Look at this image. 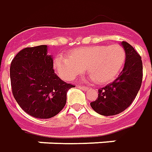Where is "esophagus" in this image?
<instances>
[{
    "label": "esophagus",
    "mask_w": 152,
    "mask_h": 152,
    "mask_svg": "<svg viewBox=\"0 0 152 152\" xmlns=\"http://www.w3.org/2000/svg\"><path fill=\"white\" fill-rule=\"evenodd\" d=\"M77 88H80V89H83V91H86V90L88 89V87H87V86H81V85H78Z\"/></svg>",
    "instance_id": "esophagus-1"
}]
</instances>
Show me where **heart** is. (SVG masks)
Listing matches in <instances>:
<instances>
[{"label": "heart", "instance_id": "obj_1", "mask_svg": "<svg viewBox=\"0 0 152 152\" xmlns=\"http://www.w3.org/2000/svg\"><path fill=\"white\" fill-rule=\"evenodd\" d=\"M126 53L119 44L88 46L71 51L69 58L58 56L54 59V69L61 78L72 81L86 69L97 84L115 80L126 63Z\"/></svg>", "mask_w": 152, "mask_h": 152}]
</instances>
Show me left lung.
<instances>
[{
    "label": "left lung",
    "instance_id": "8db88e82",
    "mask_svg": "<svg viewBox=\"0 0 152 152\" xmlns=\"http://www.w3.org/2000/svg\"><path fill=\"white\" fill-rule=\"evenodd\" d=\"M121 45L126 53V63L119 77L99 89L98 99L90 103L98 114L110 116L126 110L134 101L142 82V61L134 48L126 42Z\"/></svg>",
    "mask_w": 152,
    "mask_h": 152
}]
</instances>
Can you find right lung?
I'll return each instance as SVG.
<instances>
[{
  "label": "right lung",
  "mask_w": 152,
  "mask_h": 152,
  "mask_svg": "<svg viewBox=\"0 0 152 152\" xmlns=\"http://www.w3.org/2000/svg\"><path fill=\"white\" fill-rule=\"evenodd\" d=\"M48 46L21 50L10 68L12 94L24 111L37 119H49L65 106L67 92L74 85L63 81L53 70Z\"/></svg>",
  "instance_id": "add662e5"
}]
</instances>
